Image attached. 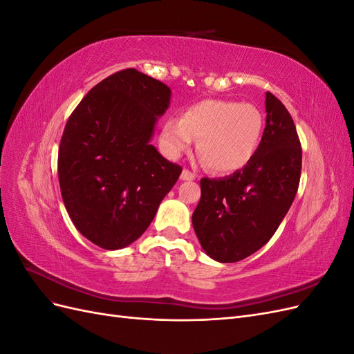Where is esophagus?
I'll list each match as a JSON object with an SVG mask.
<instances>
[{"mask_svg":"<svg viewBox=\"0 0 354 354\" xmlns=\"http://www.w3.org/2000/svg\"><path fill=\"white\" fill-rule=\"evenodd\" d=\"M196 174L192 173L190 169H183V173H181V180H195Z\"/></svg>","mask_w":354,"mask_h":354,"instance_id":"esophagus-1","label":"esophagus"}]
</instances>
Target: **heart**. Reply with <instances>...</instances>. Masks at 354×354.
<instances>
[{
	"label": "heart",
	"mask_w": 354,
	"mask_h": 354,
	"mask_svg": "<svg viewBox=\"0 0 354 354\" xmlns=\"http://www.w3.org/2000/svg\"><path fill=\"white\" fill-rule=\"evenodd\" d=\"M264 120L250 103L203 100L187 108L181 120L168 118L160 145L169 158H178L198 140V152L214 173H234L255 155L261 142Z\"/></svg>",
	"instance_id": "heart-1"
}]
</instances>
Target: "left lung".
Masks as SVG:
<instances>
[{"mask_svg": "<svg viewBox=\"0 0 354 354\" xmlns=\"http://www.w3.org/2000/svg\"><path fill=\"white\" fill-rule=\"evenodd\" d=\"M266 112L250 162L232 176L201 180L192 223L203 251L220 263L241 261L269 242L297 195L303 151L292 116L272 93Z\"/></svg>", "mask_w": 354, "mask_h": 354, "instance_id": "1", "label": "left lung"}]
</instances>
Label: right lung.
<instances>
[{
  "label": "right lung",
  "mask_w": 354,
  "mask_h": 354,
  "mask_svg": "<svg viewBox=\"0 0 354 354\" xmlns=\"http://www.w3.org/2000/svg\"><path fill=\"white\" fill-rule=\"evenodd\" d=\"M169 95L164 82L128 68L94 85L65 125L62 198L75 227L103 250L140 238L181 174L149 143Z\"/></svg>",
  "instance_id": "add662e5"
}]
</instances>
